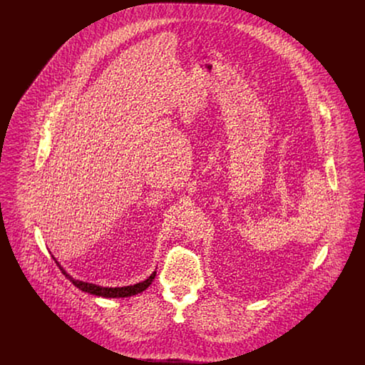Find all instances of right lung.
<instances>
[{"mask_svg": "<svg viewBox=\"0 0 365 365\" xmlns=\"http://www.w3.org/2000/svg\"><path fill=\"white\" fill-rule=\"evenodd\" d=\"M53 259H54V257H53ZM54 261H56L57 267L60 268V271L66 275V278L70 279L71 282H72L78 289H81L82 292L90 293V294L105 297V298H123V297H131V295L142 293L143 290H146V289L152 284L153 279L156 277V272H153L146 280H143V282H140V283H137V284H134V286H125V287H101V286H97V284H93V283H87V282H82V280H76V279L72 278V277H70V275L64 271V268L58 264V261L56 260V259H54Z\"/></svg>", "mask_w": 365, "mask_h": 365, "instance_id": "1", "label": "right lung"}]
</instances>
